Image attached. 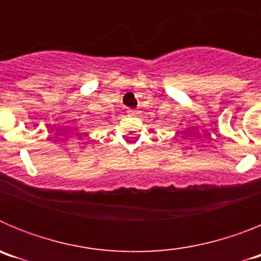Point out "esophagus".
I'll return each mask as SVG.
<instances>
[{"instance_id":"34e87169","label":"esophagus","mask_w":261,"mask_h":261,"mask_svg":"<svg viewBox=\"0 0 261 261\" xmlns=\"http://www.w3.org/2000/svg\"><path fill=\"white\" fill-rule=\"evenodd\" d=\"M137 115H138L137 111H135V110L129 111V116H137Z\"/></svg>"}]
</instances>
